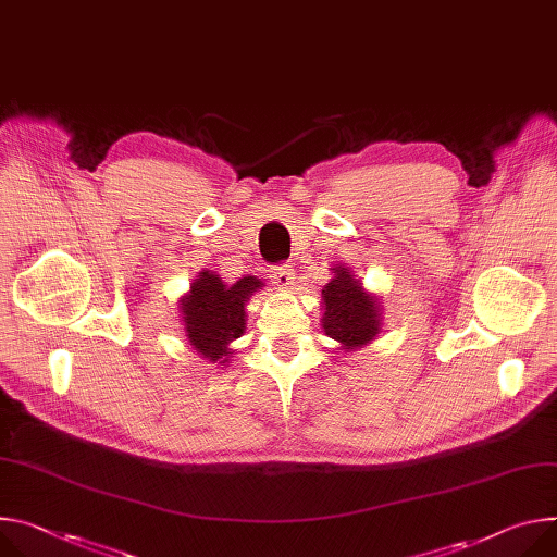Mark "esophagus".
Wrapping results in <instances>:
<instances>
[{"mask_svg":"<svg viewBox=\"0 0 557 557\" xmlns=\"http://www.w3.org/2000/svg\"><path fill=\"white\" fill-rule=\"evenodd\" d=\"M271 282L277 286V288H288L290 284H293V275H295V271H293V267L290 264H280V267H273L271 269Z\"/></svg>","mask_w":557,"mask_h":557,"instance_id":"esophagus-1","label":"esophagus"}]
</instances>
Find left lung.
I'll use <instances>...</instances> for the list:
<instances>
[{"mask_svg":"<svg viewBox=\"0 0 557 557\" xmlns=\"http://www.w3.org/2000/svg\"><path fill=\"white\" fill-rule=\"evenodd\" d=\"M335 277L324 286V333L346 348L369 344L380 331V311L373 295L348 275L346 269H333Z\"/></svg>","mask_w":557,"mask_h":557,"instance_id":"1","label":"left lung"}]
</instances>
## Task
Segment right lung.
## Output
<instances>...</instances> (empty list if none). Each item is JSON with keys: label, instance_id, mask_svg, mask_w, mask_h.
<instances>
[{"label": "right lung", "instance_id": "right-lung-1", "mask_svg": "<svg viewBox=\"0 0 557 557\" xmlns=\"http://www.w3.org/2000/svg\"><path fill=\"white\" fill-rule=\"evenodd\" d=\"M262 286L258 277H242L224 284L218 275L205 271L182 301L186 337L201 358L209 362H228V344L244 333L246 299Z\"/></svg>", "mask_w": 557, "mask_h": 557}]
</instances>
